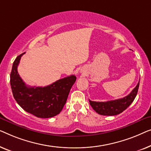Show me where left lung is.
Masks as SVG:
<instances>
[{"label":"left lung","instance_id":"obj_1","mask_svg":"<svg viewBox=\"0 0 151 151\" xmlns=\"http://www.w3.org/2000/svg\"><path fill=\"white\" fill-rule=\"evenodd\" d=\"M139 81L135 88L129 95L122 99L107 102H96L89 100L93 109L100 115L116 116L122 113L134 101L138 92Z\"/></svg>","mask_w":151,"mask_h":151}]
</instances>
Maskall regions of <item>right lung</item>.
<instances>
[{"label":"right lung","mask_w":151,"mask_h":151,"mask_svg":"<svg viewBox=\"0 0 151 151\" xmlns=\"http://www.w3.org/2000/svg\"><path fill=\"white\" fill-rule=\"evenodd\" d=\"M18 55L13 63L10 84L16 101L24 111L37 118H48L57 116L66 103L72 86L76 77L71 75L61 78L46 87H29L18 73L21 57Z\"/></svg>","instance_id":"right-lung-1"}]
</instances>
